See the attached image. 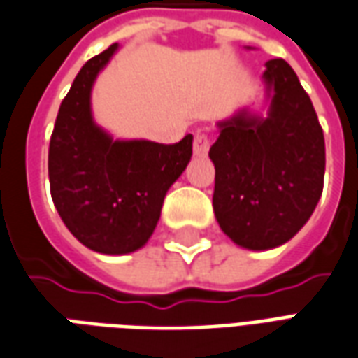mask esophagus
Wrapping results in <instances>:
<instances>
[{"mask_svg":"<svg viewBox=\"0 0 358 358\" xmlns=\"http://www.w3.org/2000/svg\"><path fill=\"white\" fill-rule=\"evenodd\" d=\"M192 150L196 156H206L210 150V136L206 133H196L194 141H192Z\"/></svg>","mask_w":358,"mask_h":358,"instance_id":"1","label":"esophagus"}]
</instances>
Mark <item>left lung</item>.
Returning <instances> with one entry per match:
<instances>
[{"instance_id": "left-lung-1", "label": "left lung", "mask_w": 358, "mask_h": 358, "mask_svg": "<svg viewBox=\"0 0 358 358\" xmlns=\"http://www.w3.org/2000/svg\"><path fill=\"white\" fill-rule=\"evenodd\" d=\"M266 117L239 111L217 123L214 214L243 248L287 243L308 222L324 189L326 144L314 106L283 59L266 63Z\"/></svg>"}]
</instances>
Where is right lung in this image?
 Masks as SVG:
<instances>
[{
    "mask_svg": "<svg viewBox=\"0 0 358 358\" xmlns=\"http://www.w3.org/2000/svg\"><path fill=\"white\" fill-rule=\"evenodd\" d=\"M117 44L83 65L55 119L48 173L53 204L75 237L102 255H129L156 229L167 189L192 156V134L175 144L113 141L94 123L90 92Z\"/></svg>",
    "mask_w": 358,
    "mask_h": 358,
    "instance_id": "right-lung-1",
    "label": "right lung"
}]
</instances>
